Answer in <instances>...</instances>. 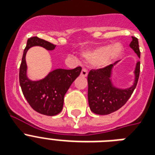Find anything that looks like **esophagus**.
<instances>
[{
  "label": "esophagus",
  "mask_w": 155,
  "mask_h": 155,
  "mask_svg": "<svg viewBox=\"0 0 155 155\" xmlns=\"http://www.w3.org/2000/svg\"><path fill=\"white\" fill-rule=\"evenodd\" d=\"M80 75H81V76H83V77H86L87 75V71L84 68V69H82V71H81V74H80Z\"/></svg>",
  "instance_id": "1"
}]
</instances>
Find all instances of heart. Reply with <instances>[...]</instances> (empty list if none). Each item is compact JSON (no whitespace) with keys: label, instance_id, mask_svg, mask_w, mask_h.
<instances>
[{"label":"heart","instance_id":"heart-1","mask_svg":"<svg viewBox=\"0 0 155 155\" xmlns=\"http://www.w3.org/2000/svg\"><path fill=\"white\" fill-rule=\"evenodd\" d=\"M122 51V47L120 44H106L97 49L86 51L83 54V58L85 62L90 64H97L104 66L112 59L116 58Z\"/></svg>","mask_w":155,"mask_h":155}]
</instances>
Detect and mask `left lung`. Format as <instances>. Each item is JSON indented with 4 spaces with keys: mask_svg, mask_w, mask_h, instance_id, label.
<instances>
[{
    "mask_svg": "<svg viewBox=\"0 0 155 155\" xmlns=\"http://www.w3.org/2000/svg\"><path fill=\"white\" fill-rule=\"evenodd\" d=\"M130 46L140 57L141 52L137 38L133 37ZM112 67L110 64L104 68H94L90 70L87 75L88 104L91 111L96 114L107 115L118 110L130 99L137 86L140 75V62H137L135 70L134 84L125 90L116 88L111 84L109 78Z\"/></svg>",
    "mask_w": 155,
    "mask_h": 155,
    "instance_id": "obj_1",
    "label": "left lung"
}]
</instances>
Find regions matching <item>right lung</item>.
Wrapping results in <instances>:
<instances>
[{
    "label": "right lung",
    "mask_w": 155,
    "mask_h": 155,
    "mask_svg": "<svg viewBox=\"0 0 155 155\" xmlns=\"http://www.w3.org/2000/svg\"><path fill=\"white\" fill-rule=\"evenodd\" d=\"M41 46L47 50H54V45L38 37L30 38L23 52L19 70V82L24 97L31 108L38 113L47 116H54L60 113L63 107V99L73 81L80 75L82 68L72 70L57 69L39 81H31L26 76L25 54L29 48Z\"/></svg>",
    "instance_id": "add662e5"
}]
</instances>
